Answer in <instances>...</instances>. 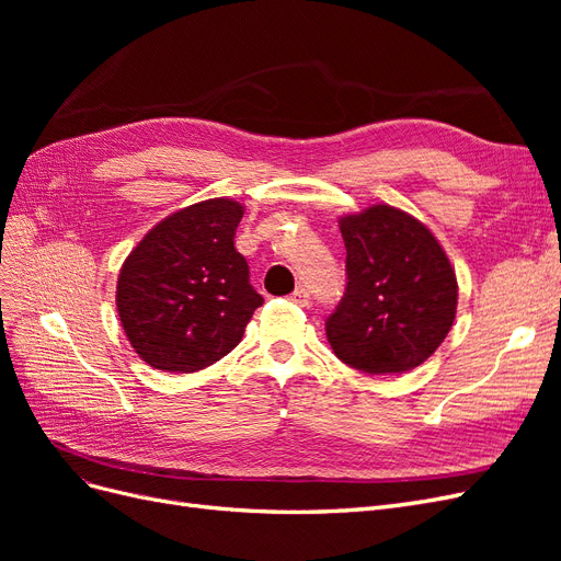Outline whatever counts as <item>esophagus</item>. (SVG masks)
Masks as SVG:
<instances>
[{
	"label": "esophagus",
	"mask_w": 561,
	"mask_h": 561,
	"mask_svg": "<svg viewBox=\"0 0 561 561\" xmlns=\"http://www.w3.org/2000/svg\"><path fill=\"white\" fill-rule=\"evenodd\" d=\"M290 301L297 304V307H309V304H311V295H309V290H304V287H299V290H295V293L290 295Z\"/></svg>",
	"instance_id": "34e87169"
}]
</instances>
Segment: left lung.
<instances>
[{
	"mask_svg": "<svg viewBox=\"0 0 561 561\" xmlns=\"http://www.w3.org/2000/svg\"><path fill=\"white\" fill-rule=\"evenodd\" d=\"M346 290L325 320L339 360L367 375H402L428 360L454 325L458 285L419 219L371 206L339 219Z\"/></svg>",
	"mask_w": 561,
	"mask_h": 561,
	"instance_id": "1",
	"label": "left lung"
}]
</instances>
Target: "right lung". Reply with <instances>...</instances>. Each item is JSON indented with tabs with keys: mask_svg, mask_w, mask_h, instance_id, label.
<instances>
[{
	"mask_svg": "<svg viewBox=\"0 0 561 561\" xmlns=\"http://www.w3.org/2000/svg\"><path fill=\"white\" fill-rule=\"evenodd\" d=\"M243 206L194 203L165 217L122 266L116 311L140 358L163 371H196L239 346L262 307L250 268L233 248Z\"/></svg>",
	"mask_w": 561,
	"mask_h": 561,
	"instance_id": "right-lung-1",
	"label": "right lung"
}]
</instances>
